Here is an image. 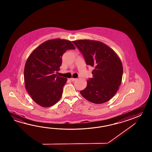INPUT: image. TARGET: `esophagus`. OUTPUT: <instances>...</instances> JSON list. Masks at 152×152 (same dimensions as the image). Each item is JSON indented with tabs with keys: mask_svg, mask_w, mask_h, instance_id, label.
Here are the masks:
<instances>
[{
	"mask_svg": "<svg viewBox=\"0 0 152 152\" xmlns=\"http://www.w3.org/2000/svg\"><path fill=\"white\" fill-rule=\"evenodd\" d=\"M70 80L72 81H75L77 80V79L76 78H71L70 79Z\"/></svg>",
	"mask_w": 152,
	"mask_h": 152,
	"instance_id": "obj_1",
	"label": "esophagus"
}]
</instances>
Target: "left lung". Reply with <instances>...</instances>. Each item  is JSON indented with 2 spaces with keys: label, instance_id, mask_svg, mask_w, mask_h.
Returning <instances> with one entry per match:
<instances>
[{
  "label": "left lung",
  "instance_id": "obj_1",
  "mask_svg": "<svg viewBox=\"0 0 152 152\" xmlns=\"http://www.w3.org/2000/svg\"><path fill=\"white\" fill-rule=\"evenodd\" d=\"M73 43L84 56L86 65L93 67V77L88 79L87 86L80 92L94 104L110 100L118 90L123 75L121 61L113 49L102 42L77 40Z\"/></svg>",
  "mask_w": 152,
  "mask_h": 152
}]
</instances>
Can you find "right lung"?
Masks as SVG:
<instances>
[{
	"label": "right lung",
	"instance_id": "right-lung-1",
	"mask_svg": "<svg viewBox=\"0 0 152 152\" xmlns=\"http://www.w3.org/2000/svg\"><path fill=\"white\" fill-rule=\"evenodd\" d=\"M75 49L68 40L54 39L43 42L30 55L24 77L26 91L36 103L50 107L60 100L67 79L55 73L61 66L62 55Z\"/></svg>",
	"mask_w": 152,
	"mask_h": 152
}]
</instances>
